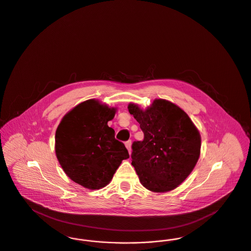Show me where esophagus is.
Returning <instances> with one entry per match:
<instances>
[{
    "mask_svg": "<svg viewBox=\"0 0 251 251\" xmlns=\"http://www.w3.org/2000/svg\"><path fill=\"white\" fill-rule=\"evenodd\" d=\"M125 147L127 148V150H128V151H129V153L131 154V140H129V141H127V142H125Z\"/></svg>",
    "mask_w": 251,
    "mask_h": 251,
    "instance_id": "esophagus-1",
    "label": "esophagus"
}]
</instances>
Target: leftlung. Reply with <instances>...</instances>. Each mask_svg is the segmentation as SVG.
<instances>
[{
    "label": "left lung",
    "mask_w": 251,
    "mask_h": 251,
    "mask_svg": "<svg viewBox=\"0 0 251 251\" xmlns=\"http://www.w3.org/2000/svg\"><path fill=\"white\" fill-rule=\"evenodd\" d=\"M128 110L144 132L143 141L131 147V165L141 184L155 193L177 188L201 155L198 128L181 108L164 99H155L145 110L130 102Z\"/></svg>",
    "instance_id": "1"
}]
</instances>
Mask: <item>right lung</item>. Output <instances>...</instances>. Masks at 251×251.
<instances>
[{"label":"right lung","instance_id":"obj_1","mask_svg":"<svg viewBox=\"0 0 251 251\" xmlns=\"http://www.w3.org/2000/svg\"><path fill=\"white\" fill-rule=\"evenodd\" d=\"M117 108L95 99L77 104L60 121L55 131V154L67 176L86 189L106 186L129 153L108 126Z\"/></svg>","mask_w":251,"mask_h":251}]
</instances>
